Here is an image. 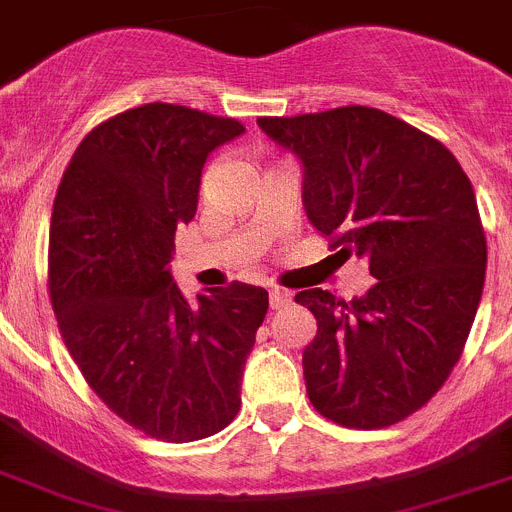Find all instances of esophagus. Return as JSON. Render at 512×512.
<instances>
[{"label":"esophagus","mask_w":512,"mask_h":512,"mask_svg":"<svg viewBox=\"0 0 512 512\" xmlns=\"http://www.w3.org/2000/svg\"><path fill=\"white\" fill-rule=\"evenodd\" d=\"M289 302H292V294H289L287 289H281V287H271L269 289L271 309H284Z\"/></svg>","instance_id":"esophagus-1"}]
</instances>
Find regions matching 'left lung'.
Listing matches in <instances>:
<instances>
[{
  "instance_id": "obj_1",
  "label": "left lung",
  "mask_w": 512,
  "mask_h": 512,
  "mask_svg": "<svg viewBox=\"0 0 512 512\" xmlns=\"http://www.w3.org/2000/svg\"><path fill=\"white\" fill-rule=\"evenodd\" d=\"M304 167L307 218L368 259L365 297H294L317 320L302 353L312 406L348 429L403 421L444 386L485 287L487 241L470 177L439 139L370 106L261 116Z\"/></svg>"
}]
</instances>
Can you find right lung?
<instances>
[{
    "instance_id": "1",
    "label": "right lung",
    "mask_w": 512,
    "mask_h": 512,
    "mask_svg": "<svg viewBox=\"0 0 512 512\" xmlns=\"http://www.w3.org/2000/svg\"><path fill=\"white\" fill-rule=\"evenodd\" d=\"M243 124L144 103L86 134L50 218L48 289L60 335L91 391L147 437H213L241 409L269 292L233 281L192 307L167 264L198 210L208 154Z\"/></svg>"
}]
</instances>
